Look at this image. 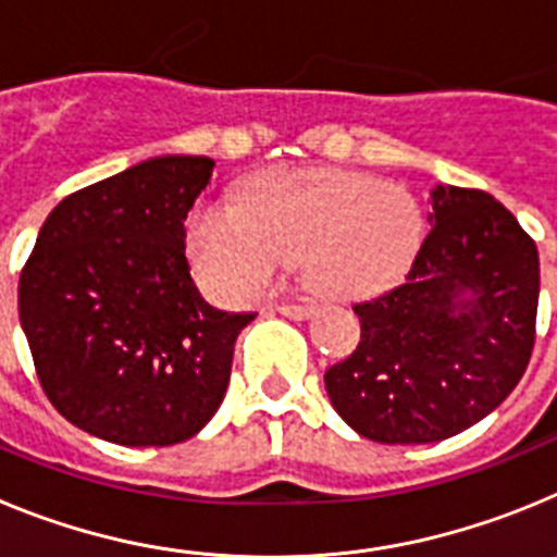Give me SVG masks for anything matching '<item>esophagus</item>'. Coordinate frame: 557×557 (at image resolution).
<instances>
[{"label": "esophagus", "mask_w": 557, "mask_h": 557, "mask_svg": "<svg viewBox=\"0 0 557 557\" xmlns=\"http://www.w3.org/2000/svg\"><path fill=\"white\" fill-rule=\"evenodd\" d=\"M273 312L284 314V318H293V321H307V318H312L318 312V307L314 304H275Z\"/></svg>", "instance_id": "esophagus-1"}]
</instances>
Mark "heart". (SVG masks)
Returning <instances> with one entry per match:
<instances>
[{"label":"heart","instance_id":"heart-1","mask_svg":"<svg viewBox=\"0 0 557 557\" xmlns=\"http://www.w3.org/2000/svg\"><path fill=\"white\" fill-rule=\"evenodd\" d=\"M421 228L401 186L339 170L268 172L245 186L239 206H198L186 243L203 284L223 298H256L301 259L314 293L359 298L405 275Z\"/></svg>","mask_w":557,"mask_h":557}]
</instances>
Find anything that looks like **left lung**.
Wrapping results in <instances>:
<instances>
[{
	"label": "left lung",
	"instance_id": "1",
	"mask_svg": "<svg viewBox=\"0 0 557 557\" xmlns=\"http://www.w3.org/2000/svg\"><path fill=\"white\" fill-rule=\"evenodd\" d=\"M430 220L405 282L354 304L357 348L323 376L334 410L376 444L469 430L510 396L533 354V236L488 191L462 186L432 191Z\"/></svg>",
	"mask_w": 557,
	"mask_h": 557
}]
</instances>
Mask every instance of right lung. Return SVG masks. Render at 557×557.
<instances>
[{"label": "right lung", "mask_w": 557, "mask_h": 557, "mask_svg": "<svg viewBox=\"0 0 557 557\" xmlns=\"http://www.w3.org/2000/svg\"><path fill=\"white\" fill-rule=\"evenodd\" d=\"M206 156H161L72 191L18 275V318L58 412L120 446L198 435L225 396L253 312L200 298L184 220L211 178Z\"/></svg>", "instance_id": "add662e5"}]
</instances>
